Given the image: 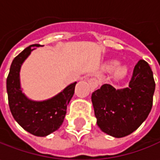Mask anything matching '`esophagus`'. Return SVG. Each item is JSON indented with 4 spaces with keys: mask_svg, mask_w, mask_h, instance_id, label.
Instances as JSON below:
<instances>
[{
    "mask_svg": "<svg viewBox=\"0 0 160 160\" xmlns=\"http://www.w3.org/2000/svg\"><path fill=\"white\" fill-rule=\"evenodd\" d=\"M88 84H89L90 88L92 90H94V89H96L98 88V80L96 78H91V79L88 80Z\"/></svg>",
    "mask_w": 160,
    "mask_h": 160,
    "instance_id": "esophagus-1",
    "label": "esophagus"
}]
</instances>
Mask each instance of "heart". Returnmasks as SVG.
Segmentation results:
<instances>
[{
  "mask_svg": "<svg viewBox=\"0 0 160 160\" xmlns=\"http://www.w3.org/2000/svg\"><path fill=\"white\" fill-rule=\"evenodd\" d=\"M117 65H118V62L117 61H112V62H108V64H107L106 69L108 71H112V70L115 69L117 67ZM126 72H127V69L125 67L119 66L116 69V71H115V76L117 78H122V77H123L126 74Z\"/></svg>",
  "mask_w": 160,
  "mask_h": 160,
  "instance_id": "obj_1",
  "label": "heart"
}]
</instances>
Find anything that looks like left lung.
<instances>
[{
	"label": "left lung",
	"instance_id": "1",
	"mask_svg": "<svg viewBox=\"0 0 160 160\" xmlns=\"http://www.w3.org/2000/svg\"><path fill=\"white\" fill-rule=\"evenodd\" d=\"M155 86L153 72L144 60L136 63L127 88L101 86L91 96L98 127L115 138L133 132L151 110Z\"/></svg>",
	"mask_w": 160,
	"mask_h": 160
}]
</instances>
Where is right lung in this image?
I'll list each match as a JSON object with an SVG mask.
<instances>
[{"label":"right lung","mask_w":160,"mask_h":160,"mask_svg":"<svg viewBox=\"0 0 160 160\" xmlns=\"http://www.w3.org/2000/svg\"><path fill=\"white\" fill-rule=\"evenodd\" d=\"M40 45H29L12 61L7 77V93L11 114L18 123L33 135L44 137L58 130L63 122L67 106L77 82L69 85L51 99L41 102L29 100L20 89L19 71L22 62L34 50L32 47Z\"/></svg>","instance_id":"right-lung-1"}]
</instances>
